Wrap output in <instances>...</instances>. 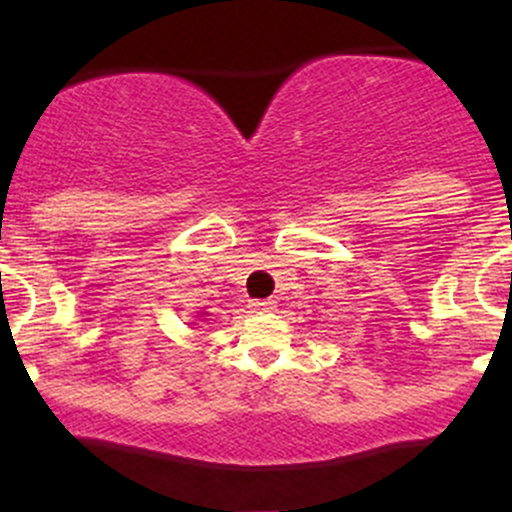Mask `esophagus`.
I'll return each instance as SVG.
<instances>
[{
	"instance_id": "34e87169",
	"label": "esophagus",
	"mask_w": 512,
	"mask_h": 512,
	"mask_svg": "<svg viewBox=\"0 0 512 512\" xmlns=\"http://www.w3.org/2000/svg\"><path fill=\"white\" fill-rule=\"evenodd\" d=\"M250 308H252V313H272V310L276 308V303L272 301V298H262V301H250Z\"/></svg>"
}]
</instances>
